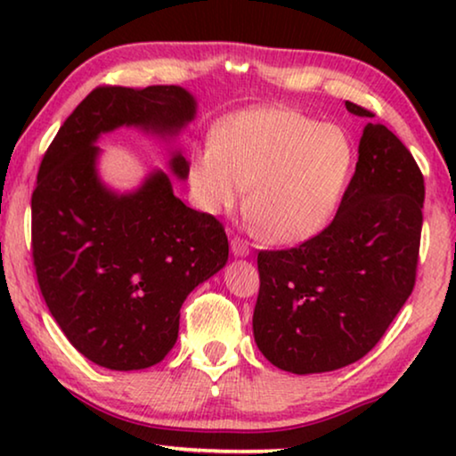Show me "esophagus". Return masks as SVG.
Returning <instances> with one entry per match:
<instances>
[{"mask_svg":"<svg viewBox=\"0 0 456 456\" xmlns=\"http://www.w3.org/2000/svg\"><path fill=\"white\" fill-rule=\"evenodd\" d=\"M230 251L234 253V257H247L248 253H251V248H248V242L239 239V236H234L232 240H230Z\"/></svg>","mask_w":456,"mask_h":456,"instance_id":"34e87169","label":"esophagus"}]
</instances>
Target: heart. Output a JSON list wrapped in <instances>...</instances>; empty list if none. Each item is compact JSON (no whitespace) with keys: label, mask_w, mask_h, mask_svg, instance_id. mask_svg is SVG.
<instances>
[{"label":"heart","mask_w":456,"mask_h":456,"mask_svg":"<svg viewBox=\"0 0 456 456\" xmlns=\"http://www.w3.org/2000/svg\"><path fill=\"white\" fill-rule=\"evenodd\" d=\"M353 166V142L336 124L289 108L230 116L191 155L189 183L209 214L245 199L259 239L298 245L334 216Z\"/></svg>","instance_id":"b5f03b06"}]
</instances>
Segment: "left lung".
Instances as JSON below:
<instances>
[{
	"label": "left lung",
	"instance_id": "8db88e82",
	"mask_svg": "<svg viewBox=\"0 0 456 456\" xmlns=\"http://www.w3.org/2000/svg\"><path fill=\"white\" fill-rule=\"evenodd\" d=\"M354 116L370 110L346 102ZM423 174L384 124H367L334 220L298 247L259 251L253 336L272 365L323 373L365 357L415 286Z\"/></svg>",
	"mask_w": 456,
	"mask_h": 456
}]
</instances>
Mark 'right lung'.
Masks as SVG:
<instances>
[{
    "label": "right lung",
    "instance_id": "right-lung-1",
    "mask_svg": "<svg viewBox=\"0 0 456 456\" xmlns=\"http://www.w3.org/2000/svg\"><path fill=\"white\" fill-rule=\"evenodd\" d=\"M195 111L183 86H97L43 155L30 199L37 282L72 346L108 370H145L170 353L184 298L226 265L228 236L161 170L126 195L110 191L95 142L120 126L174 136ZM170 166L189 176L183 153Z\"/></svg>",
    "mask_w": 456,
    "mask_h": 456
}]
</instances>
